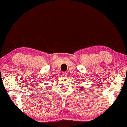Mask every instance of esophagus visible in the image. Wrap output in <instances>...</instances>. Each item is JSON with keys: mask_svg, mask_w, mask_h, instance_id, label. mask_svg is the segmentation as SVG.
Returning <instances> with one entry per match:
<instances>
[{"mask_svg": "<svg viewBox=\"0 0 127 127\" xmlns=\"http://www.w3.org/2000/svg\"><path fill=\"white\" fill-rule=\"evenodd\" d=\"M62 75H63L64 77H66V76H67V73H66V72H63V73H62Z\"/></svg>", "mask_w": 127, "mask_h": 127, "instance_id": "esophagus-1", "label": "esophagus"}]
</instances>
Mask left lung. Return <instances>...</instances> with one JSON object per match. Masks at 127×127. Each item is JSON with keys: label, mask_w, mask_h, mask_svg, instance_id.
I'll return each instance as SVG.
<instances>
[{"label": "left lung", "mask_w": 127, "mask_h": 127, "mask_svg": "<svg viewBox=\"0 0 127 127\" xmlns=\"http://www.w3.org/2000/svg\"><path fill=\"white\" fill-rule=\"evenodd\" d=\"M80 88L81 91H82V90H83V89H84V87H80Z\"/></svg>", "instance_id": "8db88e82"}]
</instances>
